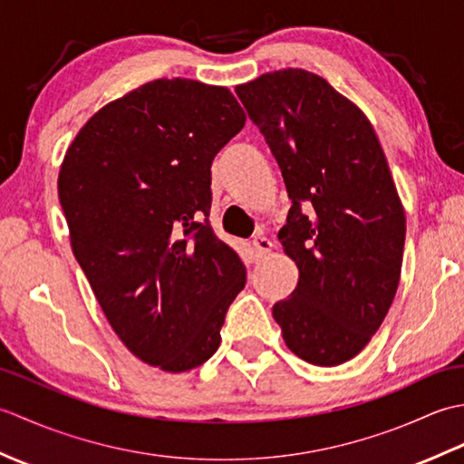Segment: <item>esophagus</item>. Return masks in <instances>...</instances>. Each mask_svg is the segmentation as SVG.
Returning <instances> with one entry per match:
<instances>
[{"label":"esophagus","mask_w":464,"mask_h":464,"mask_svg":"<svg viewBox=\"0 0 464 464\" xmlns=\"http://www.w3.org/2000/svg\"><path fill=\"white\" fill-rule=\"evenodd\" d=\"M251 247H253V253L255 257H263V255H267L273 247V243L265 237L263 231H257V235H255L253 241H251Z\"/></svg>","instance_id":"34e87169"}]
</instances>
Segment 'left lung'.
<instances>
[{"instance_id":"8db88e82","label":"left lung","mask_w":464,"mask_h":464,"mask_svg":"<svg viewBox=\"0 0 464 464\" xmlns=\"http://www.w3.org/2000/svg\"><path fill=\"white\" fill-rule=\"evenodd\" d=\"M235 92L291 199L279 241L299 283L273 317L297 357L334 367L364 349L399 287L407 225L389 163L364 113L319 75L289 67Z\"/></svg>"}]
</instances>
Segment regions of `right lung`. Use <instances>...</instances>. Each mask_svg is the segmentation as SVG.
I'll return each mask as SVG.
<instances>
[{
	"instance_id": "1",
	"label": "right lung",
	"mask_w": 464,
	"mask_h": 464,
	"mask_svg": "<svg viewBox=\"0 0 464 464\" xmlns=\"http://www.w3.org/2000/svg\"><path fill=\"white\" fill-rule=\"evenodd\" d=\"M245 125L227 87L155 80L77 133L57 191L72 249L117 337L183 372L211 359L247 281L211 229V163Z\"/></svg>"
}]
</instances>
